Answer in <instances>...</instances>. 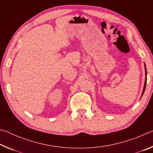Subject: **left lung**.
Segmentation results:
<instances>
[{
  "label": "left lung",
  "instance_id": "1",
  "mask_svg": "<svg viewBox=\"0 0 153 153\" xmlns=\"http://www.w3.org/2000/svg\"><path fill=\"white\" fill-rule=\"evenodd\" d=\"M144 68H145V76H146V77H145V81H144V88H143V90H142V96H141V98L142 97V95H143L144 92V90L145 88H146V77H147V71H146V65L144 63Z\"/></svg>",
  "mask_w": 153,
  "mask_h": 153
}]
</instances>
